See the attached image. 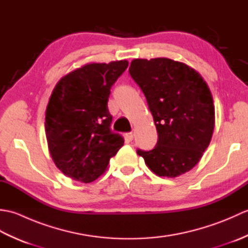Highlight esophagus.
Here are the masks:
<instances>
[{
  "instance_id": "obj_1",
  "label": "esophagus",
  "mask_w": 248,
  "mask_h": 248,
  "mask_svg": "<svg viewBox=\"0 0 248 248\" xmlns=\"http://www.w3.org/2000/svg\"><path fill=\"white\" fill-rule=\"evenodd\" d=\"M133 136H134V134H133L132 132L125 133V138H127L128 140H133Z\"/></svg>"
}]
</instances>
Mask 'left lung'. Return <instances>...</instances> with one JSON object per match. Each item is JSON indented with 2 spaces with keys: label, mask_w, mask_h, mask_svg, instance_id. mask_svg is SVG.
<instances>
[{
  "label": "left lung",
  "mask_w": 248,
  "mask_h": 248,
  "mask_svg": "<svg viewBox=\"0 0 248 248\" xmlns=\"http://www.w3.org/2000/svg\"><path fill=\"white\" fill-rule=\"evenodd\" d=\"M129 72L145 94L159 138L155 149H139L138 155L159 177L175 178L191 170L214 131L208 84L192 67L166 57L135 59Z\"/></svg>",
  "instance_id": "1"
}]
</instances>
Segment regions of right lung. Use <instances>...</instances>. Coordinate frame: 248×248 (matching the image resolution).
I'll use <instances>...</instances> for the list:
<instances>
[{"label":"right lung","mask_w":248,"mask_h":248,"mask_svg":"<svg viewBox=\"0 0 248 248\" xmlns=\"http://www.w3.org/2000/svg\"><path fill=\"white\" fill-rule=\"evenodd\" d=\"M128 61L89 62L57 82L46 109V136L52 160L73 180L93 182L108 168L124 139L109 129L110 87Z\"/></svg>","instance_id":"obj_1"}]
</instances>
